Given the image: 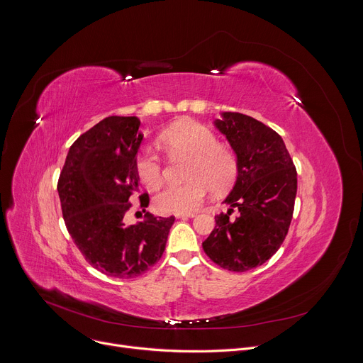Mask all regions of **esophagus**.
<instances>
[{
	"label": "esophagus",
	"instance_id": "1",
	"mask_svg": "<svg viewBox=\"0 0 363 363\" xmlns=\"http://www.w3.org/2000/svg\"><path fill=\"white\" fill-rule=\"evenodd\" d=\"M178 220H185V218H192V217H195V214L194 213H189V214H177L175 216Z\"/></svg>",
	"mask_w": 363,
	"mask_h": 363
}]
</instances>
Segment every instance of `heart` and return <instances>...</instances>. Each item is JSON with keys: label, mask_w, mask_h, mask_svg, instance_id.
I'll use <instances>...</instances> for the list:
<instances>
[{"label": "heart", "mask_w": 363, "mask_h": 363, "mask_svg": "<svg viewBox=\"0 0 363 363\" xmlns=\"http://www.w3.org/2000/svg\"><path fill=\"white\" fill-rule=\"evenodd\" d=\"M162 143L178 155L189 157L185 178L179 185H169L157 194L155 208L162 214H188L195 211L211 189L214 194L228 191L238 175L237 155L218 143L216 133L205 125L184 121L168 128ZM135 171L149 188H158L162 182L164 167L158 152L150 146L143 147L136 157Z\"/></svg>", "instance_id": "heart-1"}]
</instances>
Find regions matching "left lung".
I'll return each mask as SVG.
<instances>
[{"label": "left lung", "instance_id": "left-lung-1", "mask_svg": "<svg viewBox=\"0 0 363 363\" xmlns=\"http://www.w3.org/2000/svg\"><path fill=\"white\" fill-rule=\"evenodd\" d=\"M216 128L238 160L237 181L224 199L228 211L202 242L220 267L241 273L262 266L283 244L294 210L297 172L281 136L257 119L223 112ZM238 217H230L233 208Z\"/></svg>", "mask_w": 363, "mask_h": 363}]
</instances>
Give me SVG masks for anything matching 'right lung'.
<instances>
[{
  "mask_svg": "<svg viewBox=\"0 0 363 363\" xmlns=\"http://www.w3.org/2000/svg\"><path fill=\"white\" fill-rule=\"evenodd\" d=\"M136 116H109L70 146L57 191L63 218L86 262L100 273L133 279L160 262L175 217L125 225L138 191L135 161L143 135ZM147 206L149 195H140Z\"/></svg>",
  "mask_w": 363,
  "mask_h": 363,
  "instance_id": "obj_1",
  "label": "right lung"
}]
</instances>
